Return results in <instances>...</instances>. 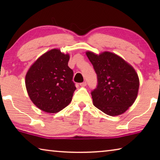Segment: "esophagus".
Listing matches in <instances>:
<instances>
[{
    "label": "esophagus",
    "mask_w": 160,
    "mask_h": 160,
    "mask_svg": "<svg viewBox=\"0 0 160 160\" xmlns=\"http://www.w3.org/2000/svg\"><path fill=\"white\" fill-rule=\"evenodd\" d=\"M80 86H82V87H85V86L87 85V82H86V81H85V82H81V83H80Z\"/></svg>",
    "instance_id": "obj_1"
}]
</instances>
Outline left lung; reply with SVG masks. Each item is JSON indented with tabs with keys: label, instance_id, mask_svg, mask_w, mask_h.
Wrapping results in <instances>:
<instances>
[{
	"label": "left lung",
	"instance_id": "8db88e82",
	"mask_svg": "<svg viewBox=\"0 0 160 160\" xmlns=\"http://www.w3.org/2000/svg\"><path fill=\"white\" fill-rule=\"evenodd\" d=\"M97 76L91 92L94 105L109 116L122 114L133 104L139 89V78L133 68L115 53L99 55L87 51Z\"/></svg>",
	"mask_w": 160,
	"mask_h": 160
}]
</instances>
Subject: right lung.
<instances>
[{"mask_svg":"<svg viewBox=\"0 0 160 160\" xmlns=\"http://www.w3.org/2000/svg\"><path fill=\"white\" fill-rule=\"evenodd\" d=\"M69 58L68 54L54 48L40 56L27 72L29 98L45 112L57 113L71 102L76 88L73 71L68 66Z\"/></svg>","mask_w":160,"mask_h":160,"instance_id":"right-lung-1","label":"right lung"}]
</instances>
